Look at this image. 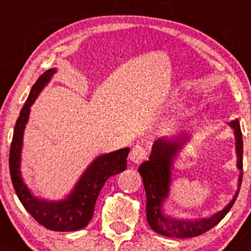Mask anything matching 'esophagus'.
Returning <instances> with one entry per match:
<instances>
[{"instance_id": "34e87169", "label": "esophagus", "mask_w": 251, "mask_h": 251, "mask_svg": "<svg viewBox=\"0 0 251 251\" xmlns=\"http://www.w3.org/2000/svg\"><path fill=\"white\" fill-rule=\"evenodd\" d=\"M146 156H147L146 149H144L141 144H135V146L132 147V149H131L128 158H130V160L132 161V163L140 164L143 159H146Z\"/></svg>"}]
</instances>
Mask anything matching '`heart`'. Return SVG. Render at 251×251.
I'll use <instances>...</instances> for the list:
<instances>
[{"label": "heart", "instance_id": "obj_1", "mask_svg": "<svg viewBox=\"0 0 251 251\" xmlns=\"http://www.w3.org/2000/svg\"><path fill=\"white\" fill-rule=\"evenodd\" d=\"M183 119H184V108L182 107L176 108V109L174 110V113L170 115V118L168 119V121H166V127H168L169 130H175V128H177L179 125H181Z\"/></svg>", "mask_w": 251, "mask_h": 251}]
</instances>
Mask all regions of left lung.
Wrapping results in <instances>:
<instances>
[{"label":"left lung","mask_w":251,"mask_h":251,"mask_svg":"<svg viewBox=\"0 0 251 251\" xmlns=\"http://www.w3.org/2000/svg\"><path fill=\"white\" fill-rule=\"evenodd\" d=\"M228 125L233 128L237 169L239 170L237 191L232 201L224 209L215 212L211 216L201 219L187 220L170 216L166 214L164 207L170 197L175 161L178 158L182 149L191 143L192 137L181 136L177 138H159L154 142L148 160L142 163L138 168L147 194V221L154 232L171 238H191L201 235L216 226L233 206L243 178V138L238 119L232 120Z\"/></svg>","instance_id":"1"}]
</instances>
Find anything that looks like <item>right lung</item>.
Instances as JSON below:
<instances>
[{
    "mask_svg": "<svg viewBox=\"0 0 251 251\" xmlns=\"http://www.w3.org/2000/svg\"><path fill=\"white\" fill-rule=\"evenodd\" d=\"M57 68L48 69L32 86L30 95L19 114L14 126L13 140L9 151V173L18 198L30 215L50 231L72 232L83 228L93 216L96 201L105 181L110 176L123 173L127 164L130 148H121L110 153L100 154L92 160L78 177L72 191L59 201L36 197L24 182L20 171L24 131L29 121L30 110L36 98L48 85Z\"/></svg>",
    "mask_w": 251,
    "mask_h": 251,
    "instance_id": "right-lung-1",
    "label": "right lung"
}]
</instances>
